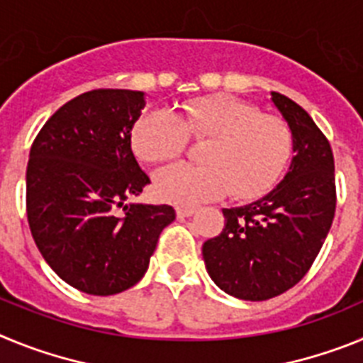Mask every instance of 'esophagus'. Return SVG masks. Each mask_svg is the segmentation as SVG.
I'll list each match as a JSON object with an SVG mask.
<instances>
[{
	"label": "esophagus",
	"mask_w": 363,
	"mask_h": 363,
	"mask_svg": "<svg viewBox=\"0 0 363 363\" xmlns=\"http://www.w3.org/2000/svg\"><path fill=\"white\" fill-rule=\"evenodd\" d=\"M194 213H196V209H192V207H178L176 209V216L178 218H189Z\"/></svg>",
	"instance_id": "34e87169"
}]
</instances>
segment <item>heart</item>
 Returning <instances> with one entry per match:
<instances>
[{
    "mask_svg": "<svg viewBox=\"0 0 363 363\" xmlns=\"http://www.w3.org/2000/svg\"><path fill=\"white\" fill-rule=\"evenodd\" d=\"M189 136L209 140L201 152L207 165L174 163L154 174L156 194L185 207L227 192L240 201L264 196L280 182L293 154L289 125L227 94L192 99L182 116L165 108L145 112L134 125L133 149L143 162H167L184 152Z\"/></svg>",
    "mask_w": 363,
    "mask_h": 363,
    "instance_id": "1",
    "label": "heart"
}]
</instances>
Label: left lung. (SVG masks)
<instances>
[{
  "label": "left lung",
  "mask_w": 363,
  "mask_h": 363,
  "mask_svg": "<svg viewBox=\"0 0 363 363\" xmlns=\"http://www.w3.org/2000/svg\"><path fill=\"white\" fill-rule=\"evenodd\" d=\"M293 134L289 171L264 198L223 209L225 227L203 243L209 277L240 300L262 301L289 291L318 256L336 211L335 158L313 118L271 92Z\"/></svg>",
  "instance_id": "8db88e82"
}]
</instances>
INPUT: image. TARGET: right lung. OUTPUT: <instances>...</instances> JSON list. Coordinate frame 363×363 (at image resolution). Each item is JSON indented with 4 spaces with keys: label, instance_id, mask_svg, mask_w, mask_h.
<instances>
[{
    "label": "right lung",
    "instance_id": "1",
    "mask_svg": "<svg viewBox=\"0 0 363 363\" xmlns=\"http://www.w3.org/2000/svg\"><path fill=\"white\" fill-rule=\"evenodd\" d=\"M143 107L142 91L83 92L54 112L30 147L32 238L50 269L82 293L108 296L136 285L176 218L171 205L125 203L150 184L130 147Z\"/></svg>",
    "mask_w": 363,
    "mask_h": 363
}]
</instances>
